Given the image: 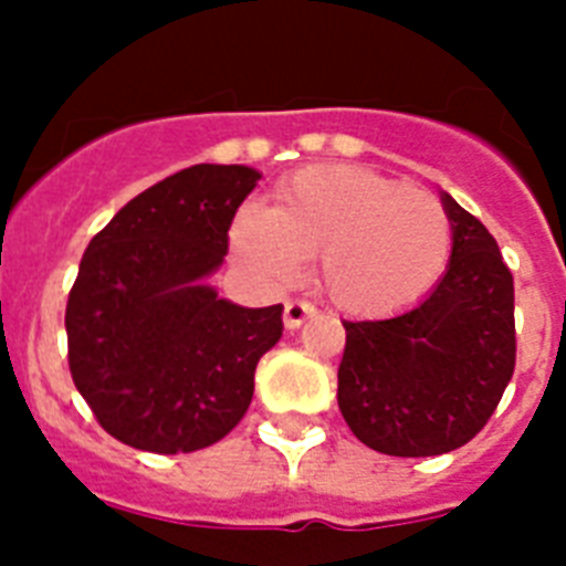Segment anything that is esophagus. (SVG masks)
<instances>
[{
  "mask_svg": "<svg viewBox=\"0 0 566 566\" xmlns=\"http://www.w3.org/2000/svg\"><path fill=\"white\" fill-rule=\"evenodd\" d=\"M314 312H317V308H314L308 300H286V308H283V323H286V328H300L308 317H312Z\"/></svg>",
  "mask_w": 566,
  "mask_h": 566,
  "instance_id": "obj_1",
  "label": "esophagus"
}]
</instances>
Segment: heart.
<instances>
[{
    "instance_id": "b5f03b06",
    "label": "heart",
    "mask_w": 566,
    "mask_h": 566,
    "mask_svg": "<svg viewBox=\"0 0 566 566\" xmlns=\"http://www.w3.org/2000/svg\"><path fill=\"white\" fill-rule=\"evenodd\" d=\"M232 247L274 283L319 258V286L345 312H388L422 297L442 277L453 227L439 198L365 167L328 164L289 178L274 209L247 203Z\"/></svg>"
}]
</instances>
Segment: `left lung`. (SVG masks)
<instances>
[{
	"label": "left lung",
	"instance_id": "obj_1",
	"mask_svg": "<svg viewBox=\"0 0 566 566\" xmlns=\"http://www.w3.org/2000/svg\"><path fill=\"white\" fill-rule=\"evenodd\" d=\"M453 227L448 272L388 319H343V419L388 457H439L482 431L516 368L513 274L479 218L442 195Z\"/></svg>",
	"mask_w": 566,
	"mask_h": 566
}]
</instances>
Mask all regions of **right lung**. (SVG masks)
Wrapping results in <instances>:
<instances>
[{
	"instance_id": "right-lung-1",
	"label": "right lung",
	"mask_w": 566,
	"mask_h": 566,
	"mask_svg": "<svg viewBox=\"0 0 566 566\" xmlns=\"http://www.w3.org/2000/svg\"><path fill=\"white\" fill-rule=\"evenodd\" d=\"M260 172L195 164L135 195L90 240L64 328L73 382L118 442L192 453L227 437L254 394L283 306L243 308L203 286Z\"/></svg>"
}]
</instances>
